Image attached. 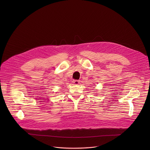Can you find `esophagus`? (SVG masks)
<instances>
[{
  "instance_id": "34e87169",
  "label": "esophagus",
  "mask_w": 150,
  "mask_h": 150,
  "mask_svg": "<svg viewBox=\"0 0 150 150\" xmlns=\"http://www.w3.org/2000/svg\"><path fill=\"white\" fill-rule=\"evenodd\" d=\"M73 83L75 85H78L80 83V81L79 80H74L73 81Z\"/></svg>"
}]
</instances>
